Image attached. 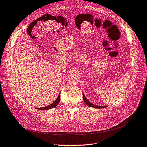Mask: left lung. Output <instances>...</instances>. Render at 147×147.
<instances>
[{"label": "left lung", "mask_w": 147, "mask_h": 147, "mask_svg": "<svg viewBox=\"0 0 147 147\" xmlns=\"http://www.w3.org/2000/svg\"><path fill=\"white\" fill-rule=\"evenodd\" d=\"M83 99H84V101L85 102V103L89 107H92V108H105V107H107V106H98V105H94L92 103H91L89 102V101L86 99V98L85 97L84 94L83 93Z\"/></svg>", "instance_id": "left-lung-1"}]
</instances>
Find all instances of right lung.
Listing matches in <instances>:
<instances>
[{
    "mask_svg": "<svg viewBox=\"0 0 147 147\" xmlns=\"http://www.w3.org/2000/svg\"><path fill=\"white\" fill-rule=\"evenodd\" d=\"M60 95H61V92L59 93L58 96L57 97V98L56 99V100L54 101V102L53 103H52L51 104L49 105L48 106L45 107H42V108H36V109H38L39 110H47V109H52L53 108H55V107L57 106L58 105V104L59 103Z\"/></svg>",
    "mask_w": 147,
    "mask_h": 147,
    "instance_id": "add662e5",
    "label": "right lung"
}]
</instances>
